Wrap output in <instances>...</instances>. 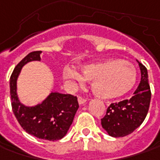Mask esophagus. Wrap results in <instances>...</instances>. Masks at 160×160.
Wrapping results in <instances>:
<instances>
[{"instance_id":"1","label":"esophagus","mask_w":160,"mask_h":160,"mask_svg":"<svg viewBox=\"0 0 160 160\" xmlns=\"http://www.w3.org/2000/svg\"><path fill=\"white\" fill-rule=\"evenodd\" d=\"M78 102L80 104H83V103H85L87 102V99L84 98V97H78Z\"/></svg>"}]
</instances>
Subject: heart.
Masks as SVG:
<instances>
[{
    "label": "heart",
    "mask_w": 160,
    "mask_h": 160,
    "mask_svg": "<svg viewBox=\"0 0 160 160\" xmlns=\"http://www.w3.org/2000/svg\"><path fill=\"white\" fill-rule=\"evenodd\" d=\"M80 75L67 67L63 70L65 80L80 83L83 79L91 81L95 96L102 99H115L126 95L135 86L136 72L132 64L119 59H106L83 66Z\"/></svg>",
    "instance_id": "1"
}]
</instances>
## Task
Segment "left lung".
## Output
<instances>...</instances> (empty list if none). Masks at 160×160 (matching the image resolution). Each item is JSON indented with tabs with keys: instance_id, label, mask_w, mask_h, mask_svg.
I'll return each instance as SVG.
<instances>
[{
	"instance_id": "8db88e82",
	"label": "left lung",
	"mask_w": 160,
	"mask_h": 160,
	"mask_svg": "<svg viewBox=\"0 0 160 160\" xmlns=\"http://www.w3.org/2000/svg\"><path fill=\"white\" fill-rule=\"evenodd\" d=\"M141 81L130 99L111 103L101 124L108 135L123 137L134 132L145 119L151 102V88L146 67L139 63Z\"/></svg>"
}]
</instances>
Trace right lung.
I'll list each match as a JSON object with an SVG mask.
<instances>
[{
    "label": "right lung",
    "mask_w": 160,
    "mask_h": 160,
    "mask_svg": "<svg viewBox=\"0 0 160 160\" xmlns=\"http://www.w3.org/2000/svg\"><path fill=\"white\" fill-rule=\"evenodd\" d=\"M42 51L29 53L15 67L9 80L12 111L20 126L29 135L39 139L58 141L67 134L79 108L77 97L69 94L51 92L34 106L21 103L17 94V80L22 67L32 61H41Z\"/></svg>",
    "instance_id": "right-lung-1"
}]
</instances>
